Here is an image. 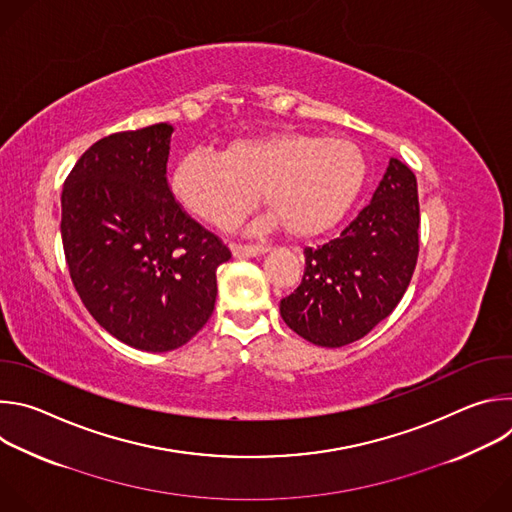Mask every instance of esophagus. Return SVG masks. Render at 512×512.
I'll list each match as a JSON object with an SVG mask.
<instances>
[{"instance_id":"esophagus-1","label":"esophagus","mask_w":512,"mask_h":512,"mask_svg":"<svg viewBox=\"0 0 512 512\" xmlns=\"http://www.w3.org/2000/svg\"><path fill=\"white\" fill-rule=\"evenodd\" d=\"M231 249L235 257H255L269 251L267 245H247V243H233Z\"/></svg>"}]
</instances>
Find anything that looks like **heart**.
Here are the masks:
<instances>
[{
  "instance_id": "1",
  "label": "heart",
  "mask_w": 512,
  "mask_h": 512,
  "mask_svg": "<svg viewBox=\"0 0 512 512\" xmlns=\"http://www.w3.org/2000/svg\"><path fill=\"white\" fill-rule=\"evenodd\" d=\"M364 174L367 166L354 143L283 131L237 139L223 156L186 154L172 188L190 214L214 227L239 221L261 190L289 235L314 237L350 210Z\"/></svg>"
}]
</instances>
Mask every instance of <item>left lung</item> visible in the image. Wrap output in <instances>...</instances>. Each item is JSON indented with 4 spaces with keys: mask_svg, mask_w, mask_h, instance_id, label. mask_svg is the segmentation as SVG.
<instances>
[{
    "mask_svg": "<svg viewBox=\"0 0 512 512\" xmlns=\"http://www.w3.org/2000/svg\"><path fill=\"white\" fill-rule=\"evenodd\" d=\"M415 174L397 158L340 237L304 249L294 294L281 300L283 322L312 344L338 348L367 336L401 302L419 255Z\"/></svg>",
    "mask_w": 512,
    "mask_h": 512,
    "instance_id": "left-lung-1",
    "label": "left lung"
}]
</instances>
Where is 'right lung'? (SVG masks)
I'll list each match as a JSON object with an SVG mask.
<instances>
[{"label": "right lung", "mask_w": 512, "mask_h": 512, "mask_svg": "<svg viewBox=\"0 0 512 512\" xmlns=\"http://www.w3.org/2000/svg\"><path fill=\"white\" fill-rule=\"evenodd\" d=\"M174 127L111 133L62 186L68 273L89 314L117 340L168 352L208 322L216 269L231 249L184 210L168 184Z\"/></svg>", "instance_id": "1"}]
</instances>
